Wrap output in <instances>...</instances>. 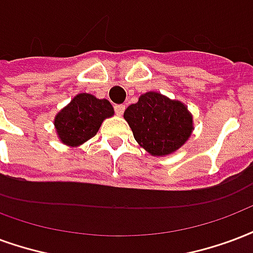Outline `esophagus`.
Instances as JSON below:
<instances>
[{
	"instance_id": "obj_1",
	"label": "esophagus",
	"mask_w": 253,
	"mask_h": 253,
	"mask_svg": "<svg viewBox=\"0 0 253 253\" xmlns=\"http://www.w3.org/2000/svg\"><path fill=\"white\" fill-rule=\"evenodd\" d=\"M115 112H117V115H119V117H121V115H123V112H125V106H123V104H117V106H115Z\"/></svg>"
}]
</instances>
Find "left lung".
<instances>
[{
	"label": "left lung",
	"instance_id": "8db88e82",
	"mask_svg": "<svg viewBox=\"0 0 253 253\" xmlns=\"http://www.w3.org/2000/svg\"><path fill=\"white\" fill-rule=\"evenodd\" d=\"M123 117L139 146L157 157L178 150L193 131V118L184 103L154 91L142 93Z\"/></svg>",
	"mask_w": 253,
	"mask_h": 253
}]
</instances>
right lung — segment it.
<instances>
[{
  "instance_id": "right-lung-1",
  "label": "right lung",
  "mask_w": 253,
  "mask_h": 253,
  "mask_svg": "<svg viewBox=\"0 0 253 253\" xmlns=\"http://www.w3.org/2000/svg\"><path fill=\"white\" fill-rule=\"evenodd\" d=\"M114 115L107 99L95 98L91 93L76 95L55 117V128L64 145L76 147L96 135L104 119Z\"/></svg>"
}]
</instances>
